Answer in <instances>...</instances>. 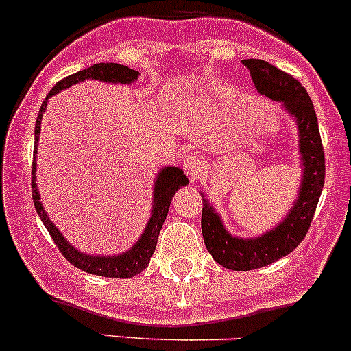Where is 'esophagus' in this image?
Masks as SVG:
<instances>
[{
    "mask_svg": "<svg viewBox=\"0 0 351 351\" xmlns=\"http://www.w3.org/2000/svg\"><path fill=\"white\" fill-rule=\"evenodd\" d=\"M206 169V160L201 155L191 154L184 158V171L193 180H197Z\"/></svg>",
    "mask_w": 351,
    "mask_h": 351,
    "instance_id": "34e87169",
    "label": "esophagus"
}]
</instances>
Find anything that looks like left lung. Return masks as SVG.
I'll return each mask as SVG.
<instances>
[{"label": "left lung", "mask_w": 351, "mask_h": 351, "mask_svg": "<svg viewBox=\"0 0 351 351\" xmlns=\"http://www.w3.org/2000/svg\"><path fill=\"white\" fill-rule=\"evenodd\" d=\"M243 66L250 71L258 93L274 101H284L285 108L298 120L304 176L299 199L284 223L252 240L230 237L209 202L202 199L201 228L206 248L219 265L231 270H252L269 265L291 254L304 240L323 191L326 171L316 111L301 82L265 60L247 59Z\"/></svg>", "instance_id": "obj_1"}]
</instances>
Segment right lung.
I'll return each instance as SVG.
<instances>
[{"instance_id": "1", "label": "right lung", "mask_w": 351, "mask_h": 351, "mask_svg": "<svg viewBox=\"0 0 351 351\" xmlns=\"http://www.w3.org/2000/svg\"><path fill=\"white\" fill-rule=\"evenodd\" d=\"M138 77V72L133 71V69L120 66V64H95V66L84 69V71H79L75 74L67 75V77L60 79L56 86L52 88V91L49 93L45 97V101L42 103L40 111H38L37 123H35V149L34 155L37 154V142H38V133H40V123H42V114L45 111L47 103H49V97L57 95L60 89H66L69 86L77 84V82L84 81V79H101V81L106 82H121V84H128L133 82ZM35 158L34 164H32V197H34L35 209H37L38 216L42 218L43 225H45L47 231L52 237L53 243L57 245V248L60 250L69 262L72 263L77 269L84 270L88 274H95V276H103V277H117V279H128V277L136 276V274L142 272L143 269L149 267L150 256L154 255L155 247H157V238L160 233L162 225H164L165 218H167L169 206H171L172 197H174L176 191L180 186H186L187 177L184 176V172L177 167H165L160 172L155 180V196H154V209H152V218L147 225L145 231L140 237V240L136 241L135 247L132 250H128L126 254L120 256H89L81 254V252L75 250L74 247L67 243L66 238L59 233V230L52 225L49 218H47L45 211H43L40 204V196L37 193V184H35Z\"/></svg>"}]
</instances>
